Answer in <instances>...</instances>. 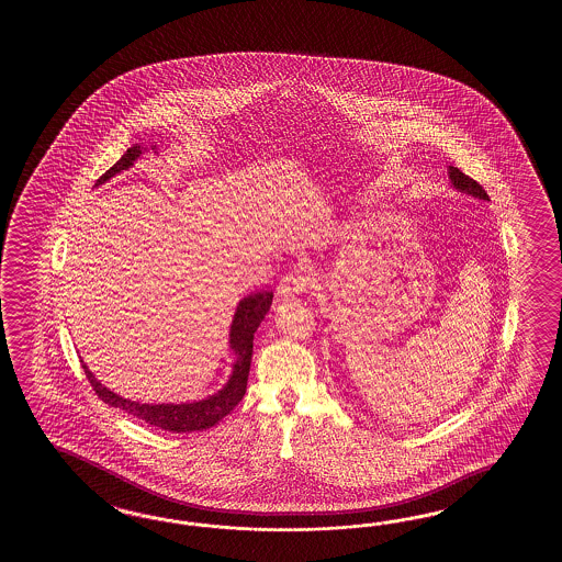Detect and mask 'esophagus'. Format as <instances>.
Segmentation results:
<instances>
[{
	"label": "esophagus",
	"mask_w": 562,
	"mask_h": 562,
	"mask_svg": "<svg viewBox=\"0 0 562 562\" xmlns=\"http://www.w3.org/2000/svg\"><path fill=\"white\" fill-rule=\"evenodd\" d=\"M313 286V277L307 269H299L281 279V283L277 285V299L289 301V299L297 297L299 293L307 291Z\"/></svg>",
	"instance_id": "1"
}]
</instances>
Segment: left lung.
Segmentation results:
<instances>
[{
	"label": "left lung",
	"mask_w": 562,
	"mask_h": 562,
	"mask_svg": "<svg viewBox=\"0 0 562 562\" xmlns=\"http://www.w3.org/2000/svg\"><path fill=\"white\" fill-rule=\"evenodd\" d=\"M448 179H450V187H452L454 191L468 194V196L477 199V201H490L486 191L477 184L476 180L467 177L462 170H458L456 167H448Z\"/></svg>",
	"instance_id": "1"
}]
</instances>
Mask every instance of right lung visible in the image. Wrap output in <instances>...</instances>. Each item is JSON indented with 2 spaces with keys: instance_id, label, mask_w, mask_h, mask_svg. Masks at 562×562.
<instances>
[{
  "instance_id": "1",
  "label": "right lung",
  "mask_w": 562,
  "mask_h": 562,
  "mask_svg": "<svg viewBox=\"0 0 562 562\" xmlns=\"http://www.w3.org/2000/svg\"><path fill=\"white\" fill-rule=\"evenodd\" d=\"M153 150L158 155L156 144L153 146H143V144H132L131 148L122 155L114 167L106 170L100 179L95 180V187L104 184L112 177L134 167V162L144 155ZM273 303V291H259L243 297L235 310L231 329H228V349L233 351V366L228 380L216 394L196 400V402H180V404H144V402H134L128 397H122L108 390L106 385L95 380L94 373L88 370V366L82 361V368L86 371L88 382L92 383L95 394L106 402L108 406L124 409L134 418L143 419L150 426H156L160 430L172 431V434H182V431H199L213 428L216 422L231 414V409L239 404L243 395L247 392V380H249V370H251L252 339L255 331L261 325L267 315V311Z\"/></svg>"
}]
</instances>
